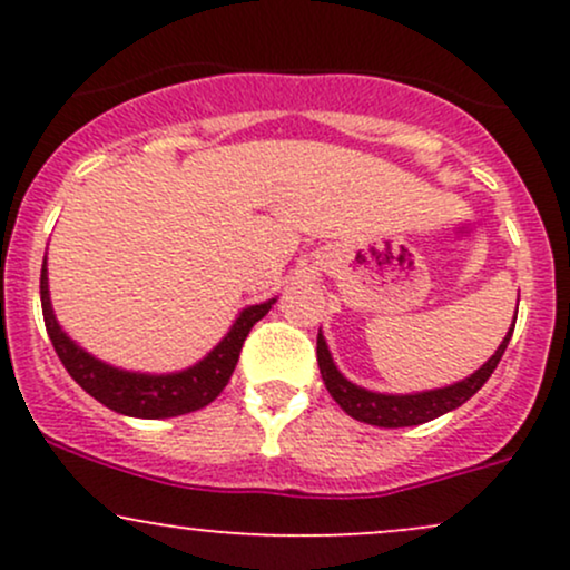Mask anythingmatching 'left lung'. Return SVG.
<instances>
[{"label":"left lung","mask_w":570,"mask_h":570,"mask_svg":"<svg viewBox=\"0 0 570 570\" xmlns=\"http://www.w3.org/2000/svg\"><path fill=\"white\" fill-rule=\"evenodd\" d=\"M517 303H520V299H517ZM514 322H512V330H509L507 337L501 340V345L495 348L493 356H490L480 370L453 385H444V389L417 391V394H381V391L362 389V385L351 383L348 377L337 370L322 330H318V340H316L318 370H322L324 385L332 394V399H335L340 407L348 412L351 417H356V421L370 423V426H383V429L421 426V423L434 421V417L444 415V412L461 407L463 402H469V399H472L476 391L488 383V377L493 375L495 367H499L509 340H512Z\"/></svg>","instance_id":"obj_1"}]
</instances>
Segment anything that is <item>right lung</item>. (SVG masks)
<instances>
[{
	"mask_svg": "<svg viewBox=\"0 0 570 570\" xmlns=\"http://www.w3.org/2000/svg\"><path fill=\"white\" fill-rule=\"evenodd\" d=\"M39 297H42V316L45 330H48L50 343L61 358V364L75 377L82 391L98 399L104 407L120 412L128 417H176L195 412L222 394L227 381H230L235 364H238L244 340L252 332V326L271 311L276 297L265 299L259 305H248L238 313L227 335L214 345L200 362L193 367L179 372H130L112 367V364L101 362L94 353H88L82 345H77L67 332L58 324L53 303H50V286H48V257L42 263V276H39Z\"/></svg>",
	"mask_w": 570,
	"mask_h": 570,
	"instance_id": "add662e5",
	"label": "right lung"
}]
</instances>
